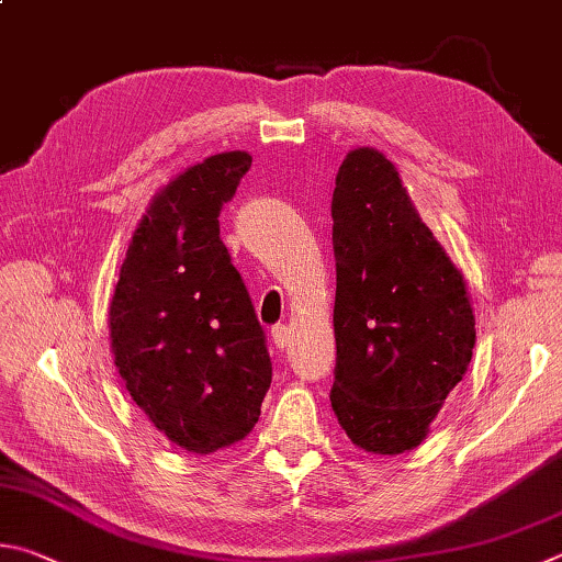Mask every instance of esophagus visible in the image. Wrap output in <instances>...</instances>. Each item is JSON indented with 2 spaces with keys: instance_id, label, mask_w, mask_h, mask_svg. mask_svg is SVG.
Here are the masks:
<instances>
[{
  "instance_id": "esophagus-1",
  "label": "esophagus",
  "mask_w": 562,
  "mask_h": 562,
  "mask_svg": "<svg viewBox=\"0 0 562 562\" xmlns=\"http://www.w3.org/2000/svg\"><path fill=\"white\" fill-rule=\"evenodd\" d=\"M272 341L280 351L288 349V346H290V329H288V326H284V324L272 326Z\"/></svg>"
}]
</instances>
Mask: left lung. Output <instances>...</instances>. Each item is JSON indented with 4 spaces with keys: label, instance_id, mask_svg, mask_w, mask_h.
Returning <instances> with one entry per match:
<instances>
[{
    "label": "left lung",
    "instance_id": "8db88e82",
    "mask_svg": "<svg viewBox=\"0 0 562 562\" xmlns=\"http://www.w3.org/2000/svg\"><path fill=\"white\" fill-rule=\"evenodd\" d=\"M331 218L334 415L363 452H411L472 361L467 280L379 149L344 157Z\"/></svg>",
    "mask_w": 562,
    "mask_h": 562
}]
</instances>
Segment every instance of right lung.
I'll list each match as a JSON object with an SVG mask.
<instances>
[{
	"mask_svg": "<svg viewBox=\"0 0 562 562\" xmlns=\"http://www.w3.org/2000/svg\"><path fill=\"white\" fill-rule=\"evenodd\" d=\"M250 161L248 151H221L161 187L132 233L110 300L122 383L191 454L246 440L272 381L262 326L218 228Z\"/></svg>",
	"mask_w": 562,
	"mask_h": 562,
	"instance_id": "obj_1",
	"label": "right lung"
}]
</instances>
